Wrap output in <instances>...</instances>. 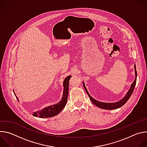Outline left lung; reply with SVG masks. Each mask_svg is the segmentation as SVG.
<instances>
[{
  "mask_svg": "<svg viewBox=\"0 0 147 147\" xmlns=\"http://www.w3.org/2000/svg\"><path fill=\"white\" fill-rule=\"evenodd\" d=\"M134 70H135V80L134 81V82L131 84V85L130 86V88L129 89V90L127 91V94H125V95L120 100L116 102H112V103H108V102H100V101H98L96 99H95L94 98H93L90 94H89L88 90H87V88L85 86V83L84 81H82L83 83V86L84 88L86 91L87 92V94L88 95L91 102L95 105L96 107H98L99 108L101 109H107V110H112V109H117L121 107L123 105L127 102V101L129 100V99L130 98L131 95H132L134 88H135V86L136 84V80H137V71H136V65H134Z\"/></svg>",
  "mask_w": 147,
  "mask_h": 147,
  "instance_id": "obj_1",
  "label": "left lung"
}]
</instances>
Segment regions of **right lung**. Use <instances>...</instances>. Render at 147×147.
Listing matches in <instances>:
<instances>
[{"label":"right lung","mask_w":147,"mask_h":147,"mask_svg":"<svg viewBox=\"0 0 147 147\" xmlns=\"http://www.w3.org/2000/svg\"><path fill=\"white\" fill-rule=\"evenodd\" d=\"M71 76H69L65 79L63 81V96L61 99V100L57 103L56 104L53 105H51L45 108L44 109H42L41 111H38L37 112H35L33 113L32 115L35 117H38L40 118H47V117H51L58 115L62 110L65 108L67 101L68 98V94H69V80L70 79ZM14 92V91H13ZM16 98L17 99L18 101L19 99L18 97L16 96V94L14 93Z\"/></svg>","instance_id":"right-lung-1"}]
</instances>
